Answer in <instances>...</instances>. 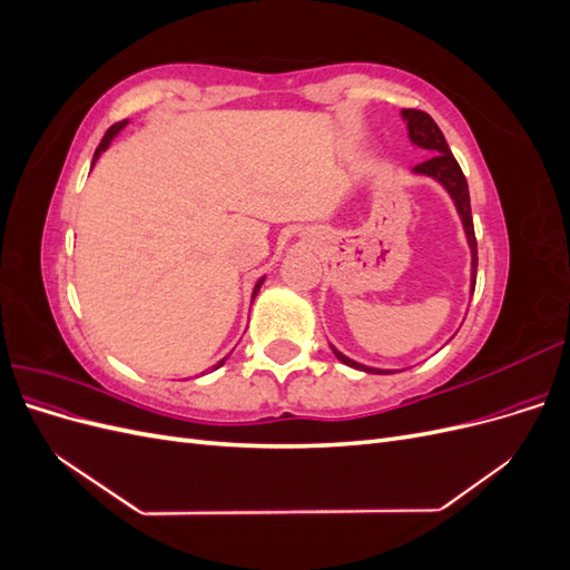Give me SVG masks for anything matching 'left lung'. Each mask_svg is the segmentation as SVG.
I'll use <instances>...</instances> for the list:
<instances>
[{
  "label": "left lung",
  "mask_w": 570,
  "mask_h": 570,
  "mask_svg": "<svg viewBox=\"0 0 570 570\" xmlns=\"http://www.w3.org/2000/svg\"><path fill=\"white\" fill-rule=\"evenodd\" d=\"M402 118L406 124L409 130V140L413 147H421L425 151H433V157L428 161L413 166L411 174L416 176H425V178H433L435 183H440L446 195L452 197L454 206H456V214L461 218V226L465 233V239H469V247H471V295L475 289V271H478V243H475V230H473V216H471V197H469V183H465V176L461 166L456 164L454 154L450 151V145H446L442 130L438 128V124L433 118H430L425 111L419 109H402ZM333 354L342 361V364H347L356 371H364V373H392V371H383V368H373V366H364L358 364V361L344 356L340 350H335L331 344Z\"/></svg>",
  "instance_id": "8db88e82"
}]
</instances>
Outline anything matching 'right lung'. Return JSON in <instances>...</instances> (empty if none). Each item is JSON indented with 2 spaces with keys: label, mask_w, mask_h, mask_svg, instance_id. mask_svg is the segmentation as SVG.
I'll use <instances>...</instances> for the list:
<instances>
[{
  "label": "right lung",
  "mask_w": 570,
  "mask_h": 570,
  "mask_svg": "<svg viewBox=\"0 0 570 570\" xmlns=\"http://www.w3.org/2000/svg\"><path fill=\"white\" fill-rule=\"evenodd\" d=\"M128 126V118L126 120H118V124H114L107 132H105V137H101V142H99V147H97V151H95V157H92V166H95V161L101 157V151H107L109 149V145H111V140H114V137L120 132V130H124ZM264 281L266 278H258V283L254 285V292H252V299L258 295V289H262V285H264ZM228 358V356H226ZM226 358H220L218 361V364L214 366V368H220L223 364H226Z\"/></svg>",
  "instance_id": "add662e5"
}]
</instances>
